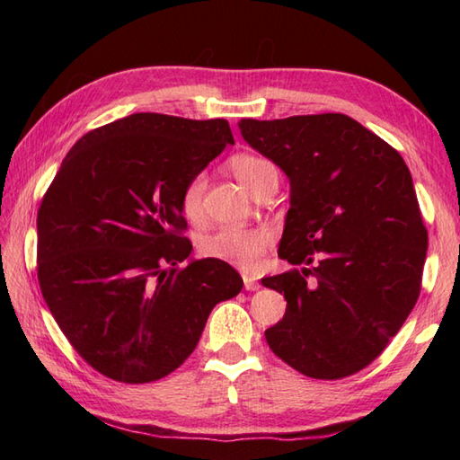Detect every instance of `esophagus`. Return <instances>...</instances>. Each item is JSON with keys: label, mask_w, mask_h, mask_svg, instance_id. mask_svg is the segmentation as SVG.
I'll list each match as a JSON object with an SVG mask.
<instances>
[{"label": "esophagus", "mask_w": 460, "mask_h": 460, "mask_svg": "<svg viewBox=\"0 0 460 460\" xmlns=\"http://www.w3.org/2000/svg\"><path fill=\"white\" fill-rule=\"evenodd\" d=\"M243 282H245L247 290H259L261 288L259 282L255 279H251V277H243Z\"/></svg>", "instance_id": "34e87169"}]
</instances>
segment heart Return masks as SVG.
Returning <instances> with one entry per match:
<instances>
[{
    "label": "heart",
    "instance_id": "obj_1",
    "mask_svg": "<svg viewBox=\"0 0 460 460\" xmlns=\"http://www.w3.org/2000/svg\"><path fill=\"white\" fill-rule=\"evenodd\" d=\"M229 170L235 180L249 193L261 180V175L272 170V165L259 155L239 154L229 160ZM203 178L198 175L185 185L181 191V211L188 219H198L201 211ZM270 243V233L267 229H223L201 243V252L205 257L231 262L243 270L257 269L262 252Z\"/></svg>",
    "mask_w": 460,
    "mask_h": 460
}]
</instances>
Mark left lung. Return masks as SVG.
<instances>
[{
  "label": "left lung",
  "mask_w": 460,
  "mask_h": 460,
  "mask_svg": "<svg viewBox=\"0 0 460 460\" xmlns=\"http://www.w3.org/2000/svg\"><path fill=\"white\" fill-rule=\"evenodd\" d=\"M239 130L287 173L279 257L302 265L262 279L287 298L267 344L308 377L356 374L385 349L421 290L427 229L411 173L399 152L346 114L243 119Z\"/></svg>",
  "instance_id": "obj_1"
}]
</instances>
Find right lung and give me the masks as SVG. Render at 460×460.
I'll use <instances>...</instances> for the list:
<instances>
[{"mask_svg": "<svg viewBox=\"0 0 460 460\" xmlns=\"http://www.w3.org/2000/svg\"><path fill=\"white\" fill-rule=\"evenodd\" d=\"M229 144L223 119L136 112L84 134L58 168L37 215L39 287L102 376L148 384L172 374L213 306L241 292L235 269L191 259L180 235L183 188Z\"/></svg>", "mask_w": 460, "mask_h": 460, "instance_id": "1", "label": "right lung"}]
</instances>
